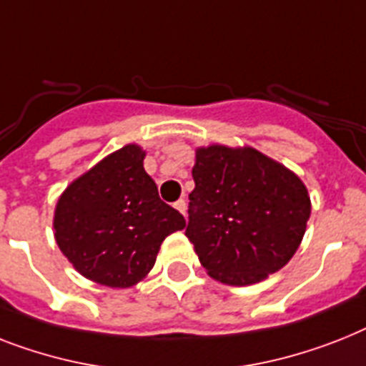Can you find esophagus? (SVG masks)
I'll list each match as a JSON object with an SVG mask.
<instances>
[{"label": "esophagus", "instance_id": "esophagus-1", "mask_svg": "<svg viewBox=\"0 0 366 366\" xmlns=\"http://www.w3.org/2000/svg\"><path fill=\"white\" fill-rule=\"evenodd\" d=\"M174 209H177L180 214H184V216H186V210H188V203H186L184 199H178L177 203H174Z\"/></svg>", "mask_w": 366, "mask_h": 366}]
</instances>
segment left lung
<instances>
[{
	"label": "left lung",
	"instance_id": "left-lung-1",
	"mask_svg": "<svg viewBox=\"0 0 366 366\" xmlns=\"http://www.w3.org/2000/svg\"><path fill=\"white\" fill-rule=\"evenodd\" d=\"M189 239L209 274L250 286L293 257L310 218L301 178L254 148H199L192 169Z\"/></svg>",
	"mask_w": 366,
	"mask_h": 366
}]
</instances>
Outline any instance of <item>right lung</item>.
Returning <instances> with one entry per match:
<instances>
[{
	"label": "right lung",
	"mask_w": 366,
	"mask_h": 366,
	"mask_svg": "<svg viewBox=\"0 0 366 366\" xmlns=\"http://www.w3.org/2000/svg\"><path fill=\"white\" fill-rule=\"evenodd\" d=\"M144 152L127 144L65 189L56 207L59 250L80 274L109 287H129L156 263L165 237L186 227L163 203L142 167Z\"/></svg>",
	"instance_id": "add662e5"
}]
</instances>
